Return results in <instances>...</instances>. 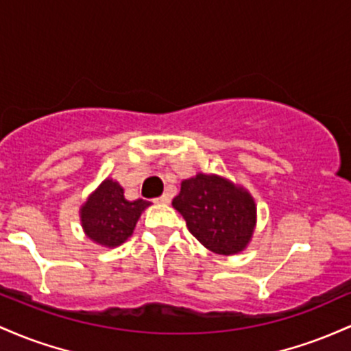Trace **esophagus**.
I'll list each match as a JSON object with an SVG mask.
<instances>
[{
	"label": "esophagus",
	"mask_w": 351,
	"mask_h": 351,
	"mask_svg": "<svg viewBox=\"0 0 351 351\" xmlns=\"http://www.w3.org/2000/svg\"><path fill=\"white\" fill-rule=\"evenodd\" d=\"M156 202H159V204H169V202H171V195H169V194H164V195L157 197Z\"/></svg>",
	"instance_id": "1"
}]
</instances>
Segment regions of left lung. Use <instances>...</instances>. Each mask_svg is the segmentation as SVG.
Instances as JSON below:
<instances>
[{
    "label": "left lung",
    "instance_id": "1",
    "mask_svg": "<svg viewBox=\"0 0 351 351\" xmlns=\"http://www.w3.org/2000/svg\"><path fill=\"white\" fill-rule=\"evenodd\" d=\"M172 206L186 219L189 232L215 254H237L254 232V199L222 177L197 174L184 180Z\"/></svg>",
    "mask_w": 351,
    "mask_h": 351
}]
</instances>
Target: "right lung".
<instances>
[{
  "instance_id": "right-lung-1",
  "label": "right lung",
  "mask_w": 351,
  "mask_h": 351,
  "mask_svg": "<svg viewBox=\"0 0 351 351\" xmlns=\"http://www.w3.org/2000/svg\"><path fill=\"white\" fill-rule=\"evenodd\" d=\"M151 202L125 200L124 189L106 179L81 208V222L88 237L101 245H121L131 237L141 212Z\"/></svg>"
}]
</instances>
